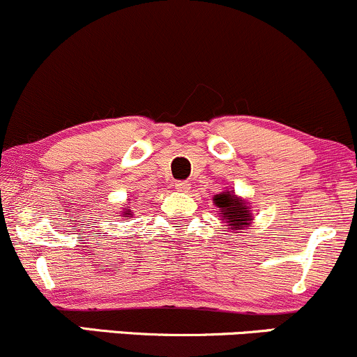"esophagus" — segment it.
<instances>
[{
    "instance_id": "1",
    "label": "esophagus",
    "mask_w": 357,
    "mask_h": 357,
    "mask_svg": "<svg viewBox=\"0 0 357 357\" xmlns=\"http://www.w3.org/2000/svg\"><path fill=\"white\" fill-rule=\"evenodd\" d=\"M175 189L180 190V192H189L190 190V182H187V180H180V182L175 183Z\"/></svg>"
}]
</instances>
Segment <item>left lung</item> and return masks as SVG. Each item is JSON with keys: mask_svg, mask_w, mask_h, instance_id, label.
I'll return each instance as SVG.
<instances>
[{"mask_svg": "<svg viewBox=\"0 0 357 357\" xmlns=\"http://www.w3.org/2000/svg\"><path fill=\"white\" fill-rule=\"evenodd\" d=\"M215 207H219V214L222 219H226L227 226L231 229L236 231H244L250 227V222L253 221V215H251L248 202L238 195H234V192H222L214 197Z\"/></svg>", "mask_w": 357, "mask_h": 357, "instance_id": "8db88e82", "label": "left lung"}]
</instances>
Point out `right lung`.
<instances>
[{"label": "right lung", "mask_w": 357, "mask_h": 357, "mask_svg": "<svg viewBox=\"0 0 357 357\" xmlns=\"http://www.w3.org/2000/svg\"><path fill=\"white\" fill-rule=\"evenodd\" d=\"M130 215H131V211H130V209H128V211H125V212H123V218H130Z\"/></svg>", "instance_id": "1"}]
</instances>
